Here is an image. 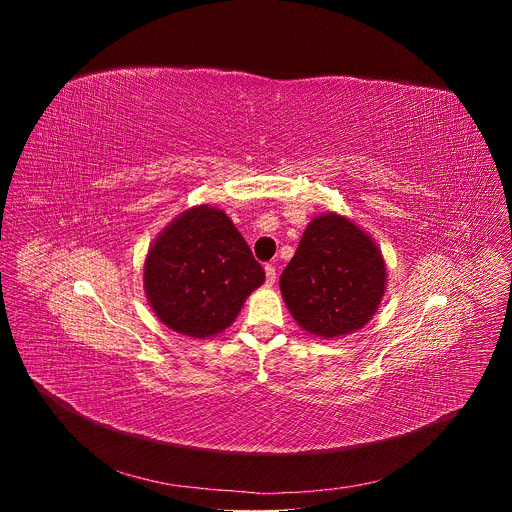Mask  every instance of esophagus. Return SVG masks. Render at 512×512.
<instances>
[{
    "label": "esophagus",
    "mask_w": 512,
    "mask_h": 512,
    "mask_svg": "<svg viewBox=\"0 0 512 512\" xmlns=\"http://www.w3.org/2000/svg\"><path fill=\"white\" fill-rule=\"evenodd\" d=\"M275 277H277L275 267H273V265H265V283H267V285H273V283H275Z\"/></svg>",
    "instance_id": "obj_1"
}]
</instances>
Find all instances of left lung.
<instances>
[{"mask_svg":"<svg viewBox=\"0 0 512 512\" xmlns=\"http://www.w3.org/2000/svg\"><path fill=\"white\" fill-rule=\"evenodd\" d=\"M385 285L387 267L377 243L336 212L312 218L279 277L291 316L320 338L360 330L375 316Z\"/></svg>","mask_w":512,"mask_h":512,"instance_id":"obj_1","label":"left lung"}]
</instances>
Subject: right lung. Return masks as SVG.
I'll return each instance as SVG.
<instances>
[{"instance_id": "obj_1", "label": "right lung", "mask_w": 512, "mask_h": 512, "mask_svg": "<svg viewBox=\"0 0 512 512\" xmlns=\"http://www.w3.org/2000/svg\"><path fill=\"white\" fill-rule=\"evenodd\" d=\"M263 281V267L231 218L208 204L180 212L143 263L152 310L168 328L192 338L225 332Z\"/></svg>"}]
</instances>
